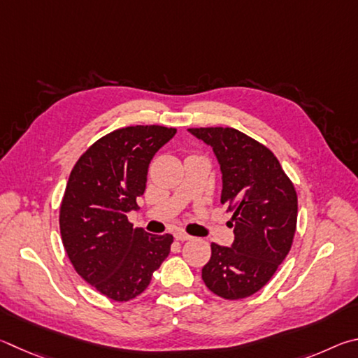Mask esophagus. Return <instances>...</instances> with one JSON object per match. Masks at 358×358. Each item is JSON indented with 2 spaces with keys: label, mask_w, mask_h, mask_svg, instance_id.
I'll return each mask as SVG.
<instances>
[{
  "label": "esophagus",
  "mask_w": 358,
  "mask_h": 358,
  "mask_svg": "<svg viewBox=\"0 0 358 358\" xmlns=\"http://www.w3.org/2000/svg\"><path fill=\"white\" fill-rule=\"evenodd\" d=\"M174 239H176V241H180V242H184V241H190V239H192V236L185 234L184 231H176V233H174Z\"/></svg>",
  "instance_id": "1"
}]
</instances>
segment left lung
<instances>
[{"label":"left lung","mask_w":358,"mask_h":358,"mask_svg":"<svg viewBox=\"0 0 358 358\" xmlns=\"http://www.w3.org/2000/svg\"><path fill=\"white\" fill-rule=\"evenodd\" d=\"M209 144L222 171V204L233 210L234 242L212 243L203 281L218 297L258 292L289 253L297 224V193L264 144L231 127L189 129Z\"/></svg>","instance_id":"1"}]
</instances>
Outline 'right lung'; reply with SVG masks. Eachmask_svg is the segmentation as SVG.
Here are the masks:
<instances>
[{"label": "right lung", "instance_id": "1", "mask_svg": "<svg viewBox=\"0 0 358 358\" xmlns=\"http://www.w3.org/2000/svg\"><path fill=\"white\" fill-rule=\"evenodd\" d=\"M174 135L162 125L117 129L80 157L67 180L62 245L80 277L116 302L140 296L169 255L171 234L134 228L127 214L146 190L150 160Z\"/></svg>", "mask_w": 358, "mask_h": 358}]
</instances>
